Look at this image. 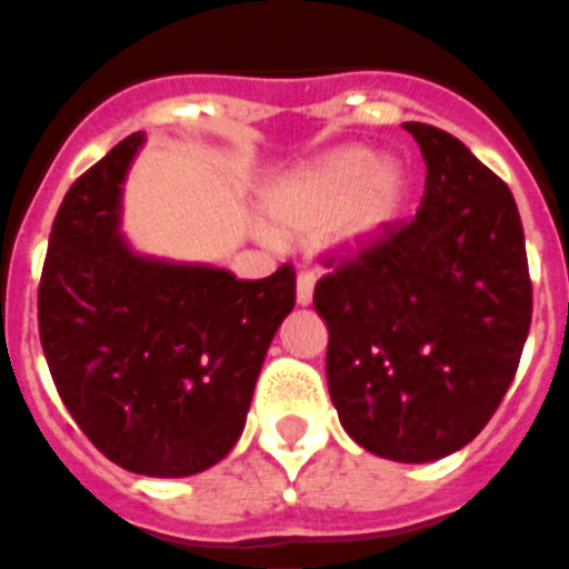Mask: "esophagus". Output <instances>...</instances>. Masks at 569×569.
Segmentation results:
<instances>
[{
	"label": "esophagus",
	"mask_w": 569,
	"mask_h": 569,
	"mask_svg": "<svg viewBox=\"0 0 569 569\" xmlns=\"http://www.w3.org/2000/svg\"><path fill=\"white\" fill-rule=\"evenodd\" d=\"M313 284H317L313 273H310V270H299V276H296V302L299 305L313 302Z\"/></svg>",
	"instance_id": "34e87169"
}]
</instances>
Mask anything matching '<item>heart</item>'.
<instances>
[{"mask_svg": "<svg viewBox=\"0 0 569 569\" xmlns=\"http://www.w3.org/2000/svg\"><path fill=\"white\" fill-rule=\"evenodd\" d=\"M400 201V169L366 146H345L270 183L264 212L276 232L308 236L331 227L339 244L362 247L386 232Z\"/></svg>", "mask_w": 569, "mask_h": 569, "instance_id": "obj_1", "label": "heart"}]
</instances>
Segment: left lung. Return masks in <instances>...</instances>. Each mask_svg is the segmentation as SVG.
<instances>
[{
  "label": "left lung",
  "mask_w": 569,
  "mask_h": 569,
  "mask_svg": "<svg viewBox=\"0 0 569 569\" xmlns=\"http://www.w3.org/2000/svg\"><path fill=\"white\" fill-rule=\"evenodd\" d=\"M426 160L411 221L328 256L313 305L328 388L362 449L426 463L463 449L501 406L532 319L523 227L507 183L455 134L406 123Z\"/></svg>",
  "instance_id": "left-lung-1"
}]
</instances>
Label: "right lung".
<instances>
[{"label":"right lung","mask_w":569,"mask_h":569,"mask_svg":"<svg viewBox=\"0 0 569 569\" xmlns=\"http://www.w3.org/2000/svg\"><path fill=\"white\" fill-rule=\"evenodd\" d=\"M143 134L120 140L68 189L42 264L40 342L53 386L111 463L187 478L227 458L296 273L143 259L118 232L120 183Z\"/></svg>","instance_id":"1"}]
</instances>
